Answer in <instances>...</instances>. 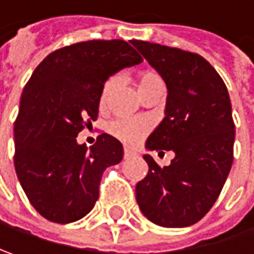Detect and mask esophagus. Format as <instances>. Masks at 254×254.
Returning <instances> with one entry per match:
<instances>
[{"mask_svg":"<svg viewBox=\"0 0 254 254\" xmlns=\"http://www.w3.org/2000/svg\"><path fill=\"white\" fill-rule=\"evenodd\" d=\"M132 155H135V152H133V151L127 150V148L124 150V157H125V158H129V157H132Z\"/></svg>","mask_w":254,"mask_h":254,"instance_id":"1","label":"esophagus"}]
</instances>
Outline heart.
Wrapping results in <instances>:
<instances>
[{
	"label": "heart",
	"instance_id": "1",
	"mask_svg": "<svg viewBox=\"0 0 254 254\" xmlns=\"http://www.w3.org/2000/svg\"><path fill=\"white\" fill-rule=\"evenodd\" d=\"M116 85H118L116 77H110L103 84L102 93H100V107L102 109L107 106V102H109L110 96L113 94ZM135 85L138 88V93L142 94L152 88H164V80L154 69H142L135 75ZM148 130H150L148 122L141 121V119H118L109 125V132L116 139H119L121 142H124L127 145L138 144L148 133Z\"/></svg>",
	"mask_w": 254,
	"mask_h": 254
}]
</instances>
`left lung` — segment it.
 <instances>
[{
	"label": "left lung",
	"mask_w": 254,
	"mask_h": 254,
	"mask_svg": "<svg viewBox=\"0 0 254 254\" xmlns=\"http://www.w3.org/2000/svg\"><path fill=\"white\" fill-rule=\"evenodd\" d=\"M132 45L167 85L166 118L145 147L174 152L164 167L144 155L148 174L136 183V202L157 225L189 227L212 208L233 166L236 129L230 96L215 68L200 55L142 40Z\"/></svg>",
	"instance_id": "obj_1"
}]
</instances>
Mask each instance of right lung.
Masks as SVG:
<instances>
[{"label":"right lung","mask_w":254,"mask_h":254,"mask_svg":"<svg viewBox=\"0 0 254 254\" xmlns=\"http://www.w3.org/2000/svg\"><path fill=\"white\" fill-rule=\"evenodd\" d=\"M141 62L127 42L115 39L61 48L37 65L14 122V166L43 218L68 224L93 209L102 174L122 161L124 147L102 133L88 148L77 142V135L97 119L106 80Z\"/></svg>","instance_id":"add662e5"}]
</instances>
